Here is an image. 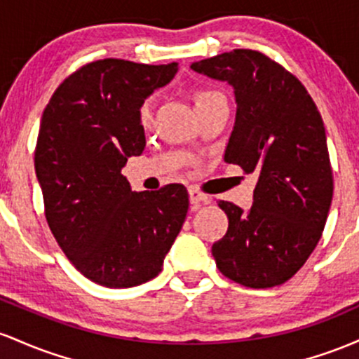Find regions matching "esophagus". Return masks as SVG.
<instances>
[{"mask_svg":"<svg viewBox=\"0 0 359 359\" xmlns=\"http://www.w3.org/2000/svg\"><path fill=\"white\" fill-rule=\"evenodd\" d=\"M188 195H190V203L191 205H200V203H207L208 201V196L207 195H203V193L201 191H198L196 190L195 187H190L188 188Z\"/></svg>","mask_w":359,"mask_h":359,"instance_id":"obj_1","label":"esophagus"}]
</instances>
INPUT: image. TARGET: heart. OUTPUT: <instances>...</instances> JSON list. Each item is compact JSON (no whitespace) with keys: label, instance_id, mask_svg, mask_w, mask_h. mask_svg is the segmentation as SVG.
I'll use <instances>...</instances> for the list:
<instances>
[{"label":"heart","instance_id":"obj_1","mask_svg":"<svg viewBox=\"0 0 359 359\" xmlns=\"http://www.w3.org/2000/svg\"><path fill=\"white\" fill-rule=\"evenodd\" d=\"M219 95V93L215 91H201L196 95V104L207 102L208 98H212V96ZM152 114H154V98L152 96H149V98L144 100L142 103L139 104V111H137V115H139V122L140 126L147 127L149 123H151L152 120Z\"/></svg>","mask_w":359,"mask_h":359}]
</instances>
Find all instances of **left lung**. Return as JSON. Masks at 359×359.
I'll return each instance as SVG.
<instances>
[{
	"label": "left lung",
	"mask_w": 359,
	"mask_h": 359,
	"mask_svg": "<svg viewBox=\"0 0 359 359\" xmlns=\"http://www.w3.org/2000/svg\"><path fill=\"white\" fill-rule=\"evenodd\" d=\"M191 69L233 88L236 122L224 161L257 178L249 210L219 201L229 229L212 245L217 268L244 287H276L312 255L331 208L322 116L304 84L261 52H224Z\"/></svg>",
	"instance_id": "obj_1"
}]
</instances>
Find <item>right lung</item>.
<instances>
[{"mask_svg": "<svg viewBox=\"0 0 359 359\" xmlns=\"http://www.w3.org/2000/svg\"><path fill=\"white\" fill-rule=\"evenodd\" d=\"M178 64H86L52 95L40 122L35 175L55 241L81 275L130 288L159 275L188 212L183 184L132 191L122 169L142 154L139 104Z\"/></svg>", "mask_w": 359, "mask_h": 359, "instance_id": "obj_1", "label": "right lung"}]
</instances>
